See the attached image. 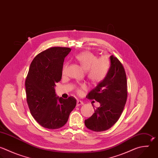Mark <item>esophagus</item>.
<instances>
[{
	"label": "esophagus",
	"mask_w": 158,
	"mask_h": 158,
	"mask_svg": "<svg viewBox=\"0 0 158 158\" xmlns=\"http://www.w3.org/2000/svg\"><path fill=\"white\" fill-rule=\"evenodd\" d=\"M84 103L81 101H77V106H80L81 105H83Z\"/></svg>",
	"instance_id": "obj_1"
}]
</instances>
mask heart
<instances>
[{
  "mask_svg": "<svg viewBox=\"0 0 158 158\" xmlns=\"http://www.w3.org/2000/svg\"><path fill=\"white\" fill-rule=\"evenodd\" d=\"M76 59L83 67L86 71L88 78L94 84L99 83L106 78L110 67V61L107 56H98L93 52L85 51L81 52L76 56ZM68 67V64H64L62 69V73H66ZM85 85H82L77 89L78 94H81L83 89H86Z\"/></svg>",
  "mask_w": 158,
  "mask_h": 158,
  "instance_id": "obj_1",
  "label": "heart"
}]
</instances>
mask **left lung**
<instances>
[{"label":"left lung","mask_w":158,"mask_h":158,"mask_svg":"<svg viewBox=\"0 0 158 158\" xmlns=\"http://www.w3.org/2000/svg\"><path fill=\"white\" fill-rule=\"evenodd\" d=\"M110 68L106 78L86 97L100 103L92 116L85 120L86 127L94 131H105L112 127L120 118L127 101L125 69L114 56L110 57Z\"/></svg>","instance_id":"8db88e82"}]
</instances>
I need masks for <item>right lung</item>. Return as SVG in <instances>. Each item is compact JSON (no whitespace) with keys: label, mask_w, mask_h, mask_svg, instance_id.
<instances>
[{"label":"right lung","mask_w":158,"mask_h":158,"mask_svg":"<svg viewBox=\"0 0 158 158\" xmlns=\"http://www.w3.org/2000/svg\"><path fill=\"white\" fill-rule=\"evenodd\" d=\"M70 51L69 48H51L31 63L25 81L27 101L32 116L44 128L63 127L77 104L75 98H59L55 91L56 83L62 78L65 57Z\"/></svg>","instance_id":"add662e5"}]
</instances>
